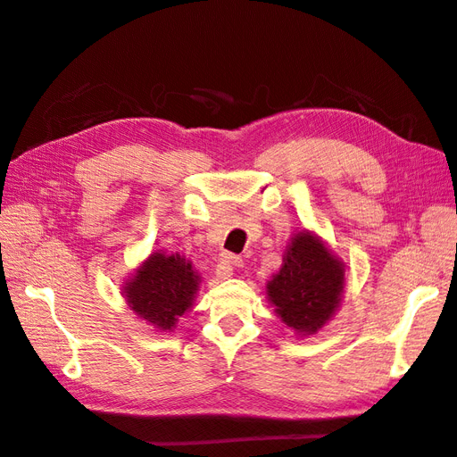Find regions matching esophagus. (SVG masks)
<instances>
[{
  "mask_svg": "<svg viewBox=\"0 0 457 457\" xmlns=\"http://www.w3.org/2000/svg\"><path fill=\"white\" fill-rule=\"evenodd\" d=\"M242 265V259L237 257V255H223L219 261V265L215 269V274L219 280H227L232 276V270L234 267H240Z\"/></svg>",
  "mask_w": 457,
  "mask_h": 457,
  "instance_id": "1",
  "label": "esophagus"
}]
</instances>
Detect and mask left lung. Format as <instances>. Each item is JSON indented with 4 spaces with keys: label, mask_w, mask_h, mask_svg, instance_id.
Here are the masks:
<instances>
[{
    "label": "left lung",
    "mask_w": 457,
    "mask_h": 457,
    "mask_svg": "<svg viewBox=\"0 0 457 457\" xmlns=\"http://www.w3.org/2000/svg\"><path fill=\"white\" fill-rule=\"evenodd\" d=\"M345 262L316 232L303 228L287 242L282 267L267 282V299L299 337L320 331L343 301Z\"/></svg>",
    "instance_id": "1"
}]
</instances>
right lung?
Instances as JSON below:
<instances>
[{
	"mask_svg": "<svg viewBox=\"0 0 457 457\" xmlns=\"http://www.w3.org/2000/svg\"><path fill=\"white\" fill-rule=\"evenodd\" d=\"M202 276L181 253L152 252L121 282V295L141 322L156 331H173L179 318L192 309Z\"/></svg>",
	"mask_w": 457,
	"mask_h": 457,
	"instance_id": "1",
	"label": "right lung"
}]
</instances>
